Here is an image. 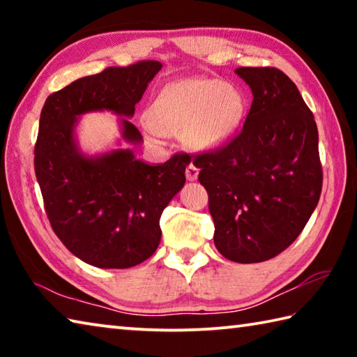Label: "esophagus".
<instances>
[{
	"label": "esophagus",
	"mask_w": 357,
	"mask_h": 357,
	"mask_svg": "<svg viewBox=\"0 0 357 357\" xmlns=\"http://www.w3.org/2000/svg\"><path fill=\"white\" fill-rule=\"evenodd\" d=\"M185 178L189 181H195L198 178V168L193 165V164H189L185 168Z\"/></svg>",
	"instance_id": "34e87169"
}]
</instances>
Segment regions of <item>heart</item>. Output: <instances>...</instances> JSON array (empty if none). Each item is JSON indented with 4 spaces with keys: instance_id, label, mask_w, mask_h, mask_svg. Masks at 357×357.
I'll use <instances>...</instances> for the list:
<instances>
[{
    "instance_id": "heart-1",
    "label": "heart",
    "mask_w": 357,
    "mask_h": 357,
    "mask_svg": "<svg viewBox=\"0 0 357 357\" xmlns=\"http://www.w3.org/2000/svg\"><path fill=\"white\" fill-rule=\"evenodd\" d=\"M245 100L231 84L215 78H187L168 83L146 110L149 128L160 135H184L197 149L215 148L243 119Z\"/></svg>"
}]
</instances>
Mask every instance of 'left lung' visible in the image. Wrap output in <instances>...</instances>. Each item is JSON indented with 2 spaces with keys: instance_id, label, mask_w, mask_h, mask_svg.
Segmentation results:
<instances>
[{
  "instance_id": "1",
  "label": "left lung",
  "mask_w": 357,
  "mask_h": 357,
  "mask_svg": "<svg viewBox=\"0 0 357 357\" xmlns=\"http://www.w3.org/2000/svg\"><path fill=\"white\" fill-rule=\"evenodd\" d=\"M253 94L243 130L193 157L209 195L214 244L236 263H259L291 245L323 185L318 129L296 84L275 68L234 70Z\"/></svg>"
}]
</instances>
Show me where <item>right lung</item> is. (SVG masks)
<instances>
[{"label": "right lung", "mask_w": 357, "mask_h": 357, "mask_svg": "<svg viewBox=\"0 0 357 357\" xmlns=\"http://www.w3.org/2000/svg\"><path fill=\"white\" fill-rule=\"evenodd\" d=\"M162 69L159 61L107 68L50 94L34 146L36 178L56 236L82 261L102 269L143 263L160 243V215L185 183L187 154L148 165L132 149L84 155L75 140L80 114L113 112L130 144L143 137L128 118Z\"/></svg>", "instance_id": "right-lung-1"}]
</instances>
